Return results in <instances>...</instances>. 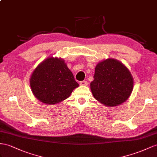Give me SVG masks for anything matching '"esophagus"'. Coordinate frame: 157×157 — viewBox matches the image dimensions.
Returning <instances> with one entry per match:
<instances>
[{
  "label": "esophagus",
  "instance_id": "esophagus-1",
  "mask_svg": "<svg viewBox=\"0 0 157 157\" xmlns=\"http://www.w3.org/2000/svg\"><path fill=\"white\" fill-rule=\"evenodd\" d=\"M88 84L87 81H82V82H79V85L80 86H86Z\"/></svg>",
  "mask_w": 157,
  "mask_h": 157
}]
</instances>
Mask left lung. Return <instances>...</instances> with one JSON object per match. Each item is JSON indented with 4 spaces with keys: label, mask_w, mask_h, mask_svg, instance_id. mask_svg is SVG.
I'll return each instance as SVG.
<instances>
[{
    "label": "left lung",
    "mask_w": 157,
    "mask_h": 157,
    "mask_svg": "<svg viewBox=\"0 0 157 157\" xmlns=\"http://www.w3.org/2000/svg\"><path fill=\"white\" fill-rule=\"evenodd\" d=\"M90 83L94 97L103 105L113 107L129 98L133 78L128 68L117 59L108 58L97 64Z\"/></svg>",
    "instance_id": "obj_1"
}]
</instances>
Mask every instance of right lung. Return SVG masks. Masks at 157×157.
<instances>
[{
	"label": "right lung",
	"instance_id": "obj_1",
	"mask_svg": "<svg viewBox=\"0 0 157 157\" xmlns=\"http://www.w3.org/2000/svg\"><path fill=\"white\" fill-rule=\"evenodd\" d=\"M30 85L35 97L48 105L65 100L79 86L64 60L53 57L46 58L36 67Z\"/></svg>",
	"mask_w": 157,
	"mask_h": 157
}]
</instances>
